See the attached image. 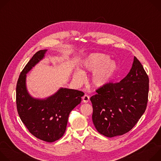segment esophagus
<instances>
[{
	"mask_svg": "<svg viewBox=\"0 0 161 161\" xmlns=\"http://www.w3.org/2000/svg\"><path fill=\"white\" fill-rule=\"evenodd\" d=\"M82 99H83V103H86L89 102V101H90V96H88V95H86V94H85V95L82 97Z\"/></svg>",
	"mask_w": 161,
	"mask_h": 161,
	"instance_id": "esophagus-1",
	"label": "esophagus"
}]
</instances>
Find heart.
<instances>
[{
	"label": "heart",
	"instance_id": "b5f03b06",
	"mask_svg": "<svg viewBox=\"0 0 161 161\" xmlns=\"http://www.w3.org/2000/svg\"><path fill=\"white\" fill-rule=\"evenodd\" d=\"M118 68L117 62L109 58L104 53L89 55L81 64V70L75 71L73 75L77 83H81L85 79V73H91L90 82L95 88H100L106 86L112 80Z\"/></svg>",
	"mask_w": 161,
	"mask_h": 161
}]
</instances>
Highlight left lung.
<instances>
[{"mask_svg":"<svg viewBox=\"0 0 161 161\" xmlns=\"http://www.w3.org/2000/svg\"><path fill=\"white\" fill-rule=\"evenodd\" d=\"M149 79L140 62L134 57L132 67L120 82L108 83L92 96V121L101 134L112 137L129 132L145 111Z\"/></svg>","mask_w":161,"mask_h":161,"instance_id":"1","label":"left lung"}]
</instances>
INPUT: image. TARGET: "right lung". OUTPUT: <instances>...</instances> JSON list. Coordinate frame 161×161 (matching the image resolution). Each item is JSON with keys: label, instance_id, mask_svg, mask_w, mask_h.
<instances>
[{"label": "right lung", "instance_id": "right-lung-1", "mask_svg": "<svg viewBox=\"0 0 161 161\" xmlns=\"http://www.w3.org/2000/svg\"><path fill=\"white\" fill-rule=\"evenodd\" d=\"M47 50L34 55L20 73L16 85V106L20 119L37 138L52 143L64 135L70 112L81 101V91L60 88L44 99L35 98L29 92L27 74L42 60Z\"/></svg>", "mask_w": 161, "mask_h": 161}]
</instances>
